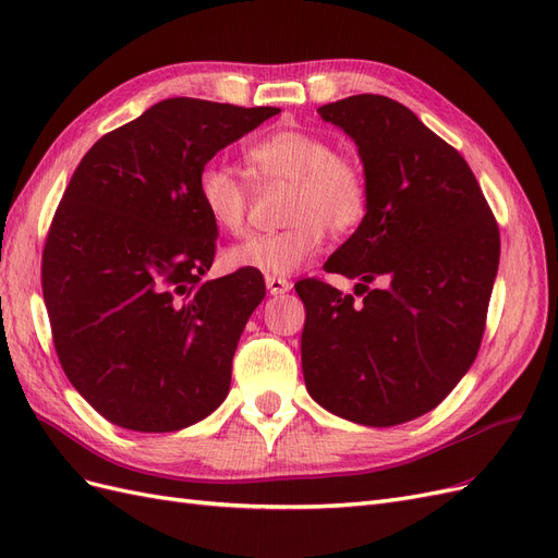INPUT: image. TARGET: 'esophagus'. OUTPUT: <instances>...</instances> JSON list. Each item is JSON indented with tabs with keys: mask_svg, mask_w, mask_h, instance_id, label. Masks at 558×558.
Listing matches in <instances>:
<instances>
[{
	"mask_svg": "<svg viewBox=\"0 0 558 558\" xmlns=\"http://www.w3.org/2000/svg\"><path fill=\"white\" fill-rule=\"evenodd\" d=\"M265 286H267L269 295H283V293H289L293 289V283L289 279H283V277H267Z\"/></svg>",
	"mask_w": 558,
	"mask_h": 558,
	"instance_id": "esophagus-1",
	"label": "esophagus"
}]
</instances>
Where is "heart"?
Returning <instances> with one entry per match:
<instances>
[{
    "label": "heart",
    "instance_id": "b5f03b06",
    "mask_svg": "<svg viewBox=\"0 0 558 558\" xmlns=\"http://www.w3.org/2000/svg\"><path fill=\"white\" fill-rule=\"evenodd\" d=\"M246 165L258 183H291L286 221L279 232L251 234L226 251L230 269H253L267 277L291 275L307 265L324 244L326 228L342 234L356 228L369 205L363 165L337 154L330 140L302 128H281L248 146ZM197 199L209 221L226 232H242L248 211V185L221 162L197 174Z\"/></svg>",
    "mask_w": 558,
    "mask_h": 558
}]
</instances>
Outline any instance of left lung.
I'll return each instance as SVG.
<instances>
[{"label":"left lung","mask_w":558,"mask_h":558,"mask_svg":"<svg viewBox=\"0 0 558 558\" xmlns=\"http://www.w3.org/2000/svg\"><path fill=\"white\" fill-rule=\"evenodd\" d=\"M342 128L369 185L367 214L326 263L359 279L295 283L305 302L302 375L328 412L398 426L435 410L475 361L500 260V232L459 150L396 99L353 95L318 107ZM387 281L369 292L366 283Z\"/></svg>","instance_id":"8db88e82"}]
</instances>
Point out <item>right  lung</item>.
Listing matches in <instances>:
<instances>
[{
  "instance_id": "1",
  "label": "right lung",
  "mask_w": 558,
  "mask_h": 558,
  "mask_svg": "<svg viewBox=\"0 0 558 558\" xmlns=\"http://www.w3.org/2000/svg\"><path fill=\"white\" fill-rule=\"evenodd\" d=\"M277 107L172 97L99 140L50 223L41 286L64 375L111 424L172 433L230 391L232 356L263 275L202 281L218 228L197 174Z\"/></svg>"
}]
</instances>
